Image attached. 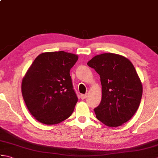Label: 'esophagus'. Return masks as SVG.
Listing matches in <instances>:
<instances>
[{"mask_svg":"<svg viewBox=\"0 0 158 158\" xmlns=\"http://www.w3.org/2000/svg\"><path fill=\"white\" fill-rule=\"evenodd\" d=\"M87 96H88V95H87V94H81V98L82 100L85 99V98H87Z\"/></svg>","mask_w":158,"mask_h":158,"instance_id":"esophagus-1","label":"esophagus"}]
</instances>
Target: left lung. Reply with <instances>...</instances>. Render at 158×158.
<instances>
[{"label":"left lung","instance_id":"1","mask_svg":"<svg viewBox=\"0 0 158 158\" xmlns=\"http://www.w3.org/2000/svg\"><path fill=\"white\" fill-rule=\"evenodd\" d=\"M88 65L100 77L102 100L94 109L97 119L106 126L117 127L131 119L138 109L143 86L130 60L115 53L94 57Z\"/></svg>","mask_w":158,"mask_h":158}]
</instances>
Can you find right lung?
<instances>
[{
	"label": "right lung",
	"instance_id": "1",
	"mask_svg": "<svg viewBox=\"0 0 158 158\" xmlns=\"http://www.w3.org/2000/svg\"><path fill=\"white\" fill-rule=\"evenodd\" d=\"M77 55L64 51L39 55L23 77V98L31 115L42 123L53 125L71 115L77 102L70 70Z\"/></svg>",
	"mask_w": 158,
	"mask_h": 158
}]
</instances>
